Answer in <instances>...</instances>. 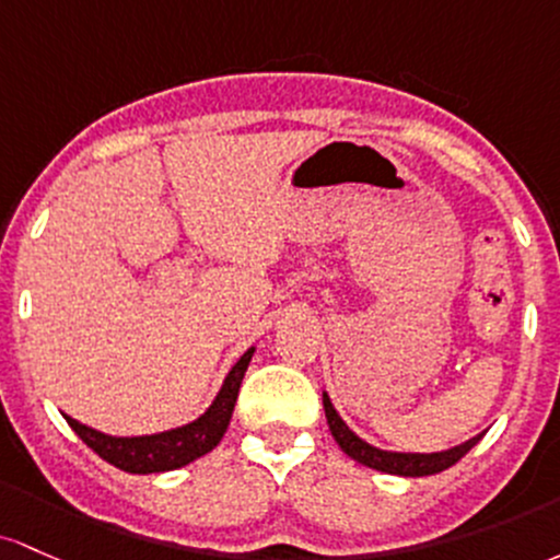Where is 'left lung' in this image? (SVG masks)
Instances as JSON below:
<instances>
[{
  "label": "left lung",
  "instance_id": "obj_1",
  "mask_svg": "<svg viewBox=\"0 0 560 560\" xmlns=\"http://www.w3.org/2000/svg\"><path fill=\"white\" fill-rule=\"evenodd\" d=\"M323 407H325V418H328V429L332 433V439H336L338 447L347 452L351 460L362 463V466H368L373 470H381V474H392V476L442 474V470L455 466L463 455H468V450H474L483 436V433H476V436L468 439V442L457 444V447L442 450V452H392V450L375 447V444L364 442V439L357 436V433L351 431L347 423H343V418L336 412L328 392H323Z\"/></svg>",
  "mask_w": 560,
  "mask_h": 560
}]
</instances>
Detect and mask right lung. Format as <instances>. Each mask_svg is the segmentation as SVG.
<instances>
[{
  "label": "right lung",
  "instance_id": "obj_1",
  "mask_svg": "<svg viewBox=\"0 0 560 560\" xmlns=\"http://www.w3.org/2000/svg\"><path fill=\"white\" fill-rule=\"evenodd\" d=\"M254 351L256 347H250L241 360L232 364L228 378H224L222 388H219L211 405L206 407L203 416H198L185 425H177V429L144 433V436H110V433L79 423L71 416L62 418L79 433V439L86 447L97 452L110 466L127 470V474H163V470H177L187 466V463L203 457L206 452H211L222 442L224 431H228L232 420V410H235L243 375H246Z\"/></svg>",
  "mask_w": 560,
  "mask_h": 560
}]
</instances>
